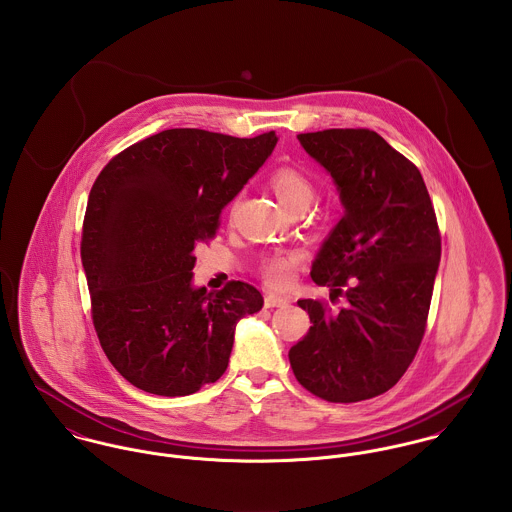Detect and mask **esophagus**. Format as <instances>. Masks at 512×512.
Here are the masks:
<instances>
[{"mask_svg":"<svg viewBox=\"0 0 512 512\" xmlns=\"http://www.w3.org/2000/svg\"><path fill=\"white\" fill-rule=\"evenodd\" d=\"M264 303H266V307H284V305H288L290 301H288L286 297H282V295L268 293V295L264 297Z\"/></svg>","mask_w":512,"mask_h":512,"instance_id":"1","label":"esophagus"}]
</instances>
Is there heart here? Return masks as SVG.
Listing matches in <instances>:
<instances>
[{"mask_svg":"<svg viewBox=\"0 0 512 512\" xmlns=\"http://www.w3.org/2000/svg\"><path fill=\"white\" fill-rule=\"evenodd\" d=\"M270 187L274 189L276 197L290 207L292 211H301L307 209L315 197V183L313 179L297 169V167H278L272 175H270ZM301 262V254L299 252H276L264 258L260 272L262 278L268 286L272 288H284L292 282L293 272Z\"/></svg>","mask_w":512,"mask_h":512,"instance_id":"b5f03b06","label":"heart"}]
</instances>
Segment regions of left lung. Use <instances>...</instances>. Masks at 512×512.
I'll list each match as a JSON object with an SVG mask.
<instances>
[{
    "label": "left lung",
    "instance_id": "8db88e82",
    "mask_svg": "<svg viewBox=\"0 0 512 512\" xmlns=\"http://www.w3.org/2000/svg\"><path fill=\"white\" fill-rule=\"evenodd\" d=\"M333 177L343 219L323 242L311 280L329 288L299 299L307 335L290 349L297 382L327 402H361L390 390L426 333L438 274V219L418 167L365 128L299 134Z\"/></svg>",
    "mask_w": 512,
    "mask_h": 512
}]
</instances>
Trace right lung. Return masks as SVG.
I'll list each match as a JSON object with an SVG mask.
<instances>
[{
    "label": "right lung",
    "mask_w": 512,
    "mask_h": 512,
    "mask_svg": "<svg viewBox=\"0 0 512 512\" xmlns=\"http://www.w3.org/2000/svg\"><path fill=\"white\" fill-rule=\"evenodd\" d=\"M278 144L173 128L126 147L96 177L80 258L102 351L136 388L187 396L228 366L236 323L262 309L246 282L193 288L195 248Z\"/></svg>",
    "instance_id": "add662e5"
}]
</instances>
